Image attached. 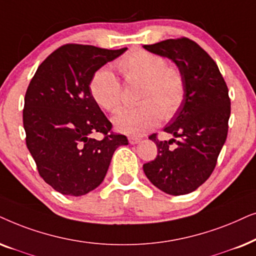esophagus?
Instances as JSON below:
<instances>
[{
    "instance_id": "esophagus-1",
    "label": "esophagus",
    "mask_w": 256,
    "mask_h": 256,
    "mask_svg": "<svg viewBox=\"0 0 256 256\" xmlns=\"http://www.w3.org/2000/svg\"><path fill=\"white\" fill-rule=\"evenodd\" d=\"M140 142V139L139 138H137V137H128V142H130V144H137V142Z\"/></svg>"
}]
</instances>
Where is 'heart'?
<instances>
[{"label":"heart","instance_id":"obj_1","mask_svg":"<svg viewBox=\"0 0 256 256\" xmlns=\"http://www.w3.org/2000/svg\"><path fill=\"white\" fill-rule=\"evenodd\" d=\"M128 82H142L137 108H122L114 116V128L126 134L140 136L158 125L160 118L171 119L185 100V80L162 56L142 49L128 52L117 62ZM122 84L110 68H102L90 80V94L96 103L108 112L122 105Z\"/></svg>","mask_w":256,"mask_h":256}]
</instances>
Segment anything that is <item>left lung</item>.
<instances>
[{
  "mask_svg": "<svg viewBox=\"0 0 256 256\" xmlns=\"http://www.w3.org/2000/svg\"><path fill=\"white\" fill-rule=\"evenodd\" d=\"M144 49L176 63L186 92L180 110L164 128L174 138L160 142L156 134L150 136L158 156L142 168L162 192L188 194L210 178L226 142L230 116L228 88L216 63L192 40H166ZM173 142L176 145L171 146Z\"/></svg>",
  "mask_w": 256,
  "mask_h": 256,
  "instance_id": "8db88e82",
  "label": "left lung"
}]
</instances>
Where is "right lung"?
Wrapping results in <instances>:
<instances>
[{
  "instance_id": "right-lung-1",
  "label": "right lung",
  "mask_w": 256,
  "mask_h": 256,
  "mask_svg": "<svg viewBox=\"0 0 256 256\" xmlns=\"http://www.w3.org/2000/svg\"><path fill=\"white\" fill-rule=\"evenodd\" d=\"M126 50L66 44L43 60L26 88V148L44 182L64 196H80L100 186L116 148L128 144L112 132L90 94L94 74ZM97 132L103 138H93Z\"/></svg>"
}]
</instances>
